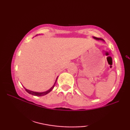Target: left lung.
Segmentation results:
<instances>
[{"mask_svg": "<svg viewBox=\"0 0 130 130\" xmlns=\"http://www.w3.org/2000/svg\"><path fill=\"white\" fill-rule=\"evenodd\" d=\"M93 38L94 39H95V40H102V41H104V40H103V39H102V38H97V37H93Z\"/></svg>", "mask_w": 130, "mask_h": 130, "instance_id": "1", "label": "left lung"}]
</instances>
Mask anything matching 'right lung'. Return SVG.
<instances>
[{"label": "right lung", "mask_w": 130, "mask_h": 130, "mask_svg": "<svg viewBox=\"0 0 130 130\" xmlns=\"http://www.w3.org/2000/svg\"><path fill=\"white\" fill-rule=\"evenodd\" d=\"M57 79L56 80V82L54 83V84L53 86L51 87V89H50L49 90H48L47 91H45V92H34V91H31V90H28L26 89L25 88V87H24V88H25V90L26 92H28V93L31 94V95H34V96H44L45 95H47V93H48L49 92H50L51 90H53V89L54 88V87L55 86V84H56V81H57Z\"/></svg>", "instance_id": "obj_1"}]
</instances>
